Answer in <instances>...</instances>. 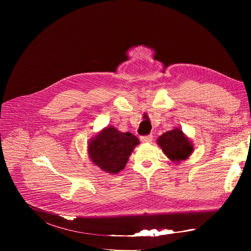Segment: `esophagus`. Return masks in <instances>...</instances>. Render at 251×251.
<instances>
[{
  "label": "esophagus",
  "mask_w": 251,
  "mask_h": 251,
  "mask_svg": "<svg viewBox=\"0 0 251 251\" xmlns=\"http://www.w3.org/2000/svg\"><path fill=\"white\" fill-rule=\"evenodd\" d=\"M140 140L142 142H151V140H153V135L150 134V135H144V136H141L140 137Z\"/></svg>",
  "instance_id": "obj_1"
}]
</instances>
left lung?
<instances>
[{
  "mask_svg": "<svg viewBox=\"0 0 251 251\" xmlns=\"http://www.w3.org/2000/svg\"><path fill=\"white\" fill-rule=\"evenodd\" d=\"M158 144L172 161L180 162L185 160L192 154L193 144L185 137L180 128H174L172 131L163 133L158 138Z\"/></svg>",
  "mask_w": 251,
  "mask_h": 251,
  "instance_id": "left-lung-1",
  "label": "left lung"
}]
</instances>
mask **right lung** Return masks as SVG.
Segmentation results:
<instances>
[{"instance_id": "obj_1", "label": "right lung", "mask_w": 251, "mask_h": 251, "mask_svg": "<svg viewBox=\"0 0 251 251\" xmlns=\"http://www.w3.org/2000/svg\"><path fill=\"white\" fill-rule=\"evenodd\" d=\"M139 139L131 133H123L108 126L90 141L88 151L94 164L110 174H117L128 160Z\"/></svg>"}]
</instances>
